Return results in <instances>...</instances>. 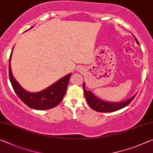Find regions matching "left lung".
<instances>
[{
	"label": "left lung",
	"instance_id": "8db88e82",
	"mask_svg": "<svg viewBox=\"0 0 153 153\" xmlns=\"http://www.w3.org/2000/svg\"><path fill=\"white\" fill-rule=\"evenodd\" d=\"M135 40L136 42L139 44V42H138L137 39L136 38ZM85 84L84 83L83 85V88L84 91V95L85 97L86 98L87 102H88V105H90V107L91 109H93L94 110H95L96 111L98 112H112L117 111V110H119L120 109H123V108L127 106L129 103L133 100V98H135V96H136V94L134 95L132 97L129 98V99L124 100L123 102H106V101L102 100L96 97L91 91L86 90L85 89Z\"/></svg>",
	"mask_w": 153,
	"mask_h": 153
}]
</instances>
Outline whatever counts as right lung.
I'll return each instance as SVG.
<instances>
[{"mask_svg": "<svg viewBox=\"0 0 153 153\" xmlns=\"http://www.w3.org/2000/svg\"><path fill=\"white\" fill-rule=\"evenodd\" d=\"M30 27V29H31ZM12 48V51H13ZM12 51L9 60V80L13 87V90L20 99L28 107L32 109L38 110H46L57 106L62 100L65 92L67 87L68 85L69 80L71 76V73L63 77L55 83L48 87L39 92L32 93L25 90L20 84L16 81L11 72L10 61Z\"/></svg>", "mask_w": 153, "mask_h": 153, "instance_id": "obj_1", "label": "right lung"}]
</instances>
